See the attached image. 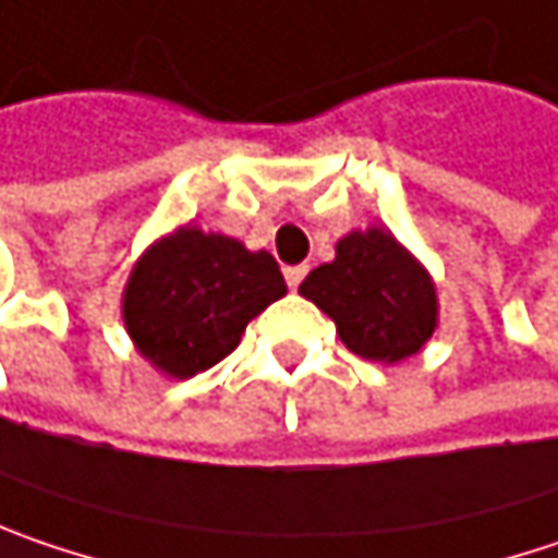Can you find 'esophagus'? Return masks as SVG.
Segmentation results:
<instances>
[{
	"label": "esophagus",
	"mask_w": 558,
	"mask_h": 558,
	"mask_svg": "<svg viewBox=\"0 0 558 558\" xmlns=\"http://www.w3.org/2000/svg\"><path fill=\"white\" fill-rule=\"evenodd\" d=\"M304 276H307V266H286V282H289V289H299Z\"/></svg>",
	"instance_id": "esophagus-1"
}]
</instances>
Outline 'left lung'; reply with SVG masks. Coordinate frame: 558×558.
I'll list each match as a JSON object with an SVG mask.
<instances>
[{"mask_svg":"<svg viewBox=\"0 0 558 558\" xmlns=\"http://www.w3.org/2000/svg\"><path fill=\"white\" fill-rule=\"evenodd\" d=\"M299 292L333 317L345 349L368 362H403L435 333L432 279L380 228L342 238L337 259L311 269Z\"/></svg>","mask_w":558,"mask_h":558,"instance_id":"left-lung-1","label":"left lung"}]
</instances>
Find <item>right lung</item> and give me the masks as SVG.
<instances>
[{
    "instance_id": "1",
    "label": "right lung",
    "mask_w": 558,
    "mask_h": 558,
    "mask_svg": "<svg viewBox=\"0 0 558 558\" xmlns=\"http://www.w3.org/2000/svg\"><path fill=\"white\" fill-rule=\"evenodd\" d=\"M282 295L286 279L266 251L186 225L136 263L123 320L155 368L193 378L231 355L244 327Z\"/></svg>"
}]
</instances>
